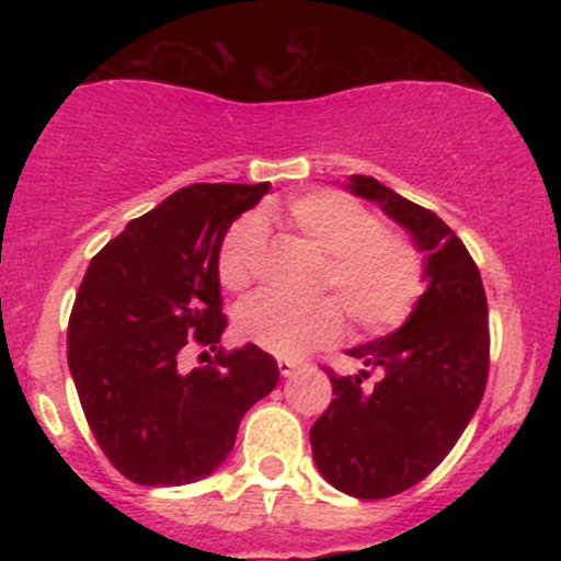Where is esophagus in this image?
Returning <instances> with one entry per match:
<instances>
[{
	"label": "esophagus",
	"instance_id": "obj_1",
	"mask_svg": "<svg viewBox=\"0 0 561 561\" xmlns=\"http://www.w3.org/2000/svg\"><path fill=\"white\" fill-rule=\"evenodd\" d=\"M276 369H279L282 377H293L300 369V362H295V358H276Z\"/></svg>",
	"mask_w": 561,
	"mask_h": 561
}]
</instances>
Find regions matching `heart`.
Wrapping results in <instances>:
<instances>
[{"instance_id": "1", "label": "heart", "mask_w": 561, "mask_h": 561, "mask_svg": "<svg viewBox=\"0 0 561 561\" xmlns=\"http://www.w3.org/2000/svg\"><path fill=\"white\" fill-rule=\"evenodd\" d=\"M261 218H276L324 253L319 289L332 293L311 302L274 295L244 300L237 308V332L263 351L295 358L330 345L343 332L345 313L356 332L382 334L401 327L420 302L424 289L420 248L337 190H313L282 208L266 205L261 216L237 218L216 255L218 279L227 289L250 287L261 272L266 250Z\"/></svg>"}]
</instances>
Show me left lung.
I'll use <instances>...</instances> for the list:
<instances>
[{"instance_id": "8db88e82", "label": "left lung", "mask_w": 561, "mask_h": 561, "mask_svg": "<svg viewBox=\"0 0 561 561\" xmlns=\"http://www.w3.org/2000/svg\"><path fill=\"white\" fill-rule=\"evenodd\" d=\"M356 195L377 199L427 250L430 287L390 337L353 347L366 369L327 377L334 398L311 427L319 472L356 499H390L422 482L456 446L482 401L491 330L482 279L465 242L433 210L371 176H353ZM378 371L375 389L360 379Z\"/></svg>"}]
</instances>
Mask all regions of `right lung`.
Wrapping results in <instances>:
<instances>
[{"label":"right lung","mask_w":561,"mask_h":561,"mask_svg":"<svg viewBox=\"0 0 561 561\" xmlns=\"http://www.w3.org/2000/svg\"><path fill=\"white\" fill-rule=\"evenodd\" d=\"M268 184H190L128 221L89 263L68 319V366L96 446L139 485L208 478L234 448L244 411L274 390V356L218 345L216 255L229 224ZM217 351L192 373L178 356Z\"/></svg>","instance_id":"add662e5"}]
</instances>
